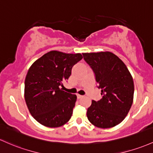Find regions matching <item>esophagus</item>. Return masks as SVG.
<instances>
[{"label": "esophagus", "mask_w": 153, "mask_h": 153, "mask_svg": "<svg viewBox=\"0 0 153 153\" xmlns=\"http://www.w3.org/2000/svg\"><path fill=\"white\" fill-rule=\"evenodd\" d=\"M83 96H82V95H80V94H77V97H78V99H80V98H82V97H83Z\"/></svg>", "instance_id": "obj_1"}]
</instances>
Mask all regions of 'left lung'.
<instances>
[{"mask_svg":"<svg viewBox=\"0 0 153 153\" xmlns=\"http://www.w3.org/2000/svg\"><path fill=\"white\" fill-rule=\"evenodd\" d=\"M83 55L94 72L103 96L100 101L92 100L87 110V117L98 128L115 126L128 115L133 103V78L123 62L112 52L83 53Z\"/></svg>","mask_w":153,"mask_h":153,"instance_id":"left-lung-1","label":"left lung"}]
</instances>
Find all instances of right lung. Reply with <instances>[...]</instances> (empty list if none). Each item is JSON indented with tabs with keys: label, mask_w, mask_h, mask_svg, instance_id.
I'll list each match as a JSON object with an SVG mask.
<instances>
[{
	"label": "right lung",
	"mask_w": 153,
	"mask_h": 153,
	"mask_svg": "<svg viewBox=\"0 0 153 153\" xmlns=\"http://www.w3.org/2000/svg\"><path fill=\"white\" fill-rule=\"evenodd\" d=\"M82 58L79 53L51 51L30 66L25 80V100L32 116L41 125L57 128L70 120L77 96L59 87Z\"/></svg>",
	"instance_id": "right-lung-1"
}]
</instances>
